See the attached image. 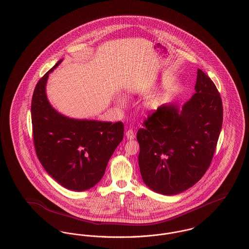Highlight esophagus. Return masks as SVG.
<instances>
[{"mask_svg": "<svg viewBox=\"0 0 249 249\" xmlns=\"http://www.w3.org/2000/svg\"><path fill=\"white\" fill-rule=\"evenodd\" d=\"M126 137L128 138V139H133L134 137H135V134H134V132L132 131V130H128L127 132H126Z\"/></svg>", "mask_w": 249, "mask_h": 249, "instance_id": "1", "label": "esophagus"}]
</instances>
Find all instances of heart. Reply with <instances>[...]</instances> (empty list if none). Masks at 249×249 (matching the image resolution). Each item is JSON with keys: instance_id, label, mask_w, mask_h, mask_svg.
I'll use <instances>...</instances> for the list:
<instances>
[{"instance_id": "heart-1", "label": "heart", "mask_w": 249, "mask_h": 249, "mask_svg": "<svg viewBox=\"0 0 249 249\" xmlns=\"http://www.w3.org/2000/svg\"><path fill=\"white\" fill-rule=\"evenodd\" d=\"M118 103H119V104H124L125 101H124V100H119V101H118Z\"/></svg>"}]
</instances>
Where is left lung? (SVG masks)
I'll list each match as a JSON object with an SVG mask.
<instances>
[{"mask_svg":"<svg viewBox=\"0 0 249 249\" xmlns=\"http://www.w3.org/2000/svg\"><path fill=\"white\" fill-rule=\"evenodd\" d=\"M196 92L181 111L164 104L147 115L136 134L142 178L151 190L172 196L187 190L206 173L223 122L220 93L197 70Z\"/></svg>","mask_w":249,"mask_h":249,"instance_id":"1","label":"left lung"}]
</instances>
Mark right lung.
I'll use <instances>...</instances> for the list:
<instances>
[{"label": "right lung", "mask_w": 249, "mask_h": 249, "mask_svg": "<svg viewBox=\"0 0 249 249\" xmlns=\"http://www.w3.org/2000/svg\"><path fill=\"white\" fill-rule=\"evenodd\" d=\"M34 90L31 114L36 156L49 175L59 184L73 191H85L103 178L106 165L123 139L124 125L64 117L48 102L45 87L49 74Z\"/></svg>", "instance_id": "add662e5"}]
</instances>
